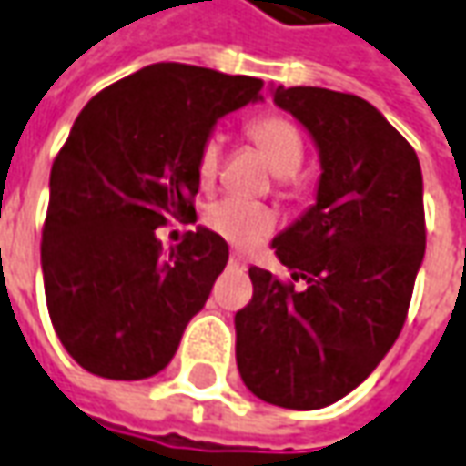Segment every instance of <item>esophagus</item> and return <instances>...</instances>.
Wrapping results in <instances>:
<instances>
[{
    "mask_svg": "<svg viewBox=\"0 0 466 466\" xmlns=\"http://www.w3.org/2000/svg\"><path fill=\"white\" fill-rule=\"evenodd\" d=\"M228 267H230V269L243 271L246 269V261H243V256L240 254H230V258H228Z\"/></svg>",
    "mask_w": 466,
    "mask_h": 466,
    "instance_id": "1",
    "label": "esophagus"
}]
</instances>
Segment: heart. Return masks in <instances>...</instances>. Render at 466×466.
<instances>
[{"label":"heart","instance_id":"1","mask_svg":"<svg viewBox=\"0 0 466 466\" xmlns=\"http://www.w3.org/2000/svg\"><path fill=\"white\" fill-rule=\"evenodd\" d=\"M248 136L258 146V151L264 153V158L269 161L271 171L277 177H292L302 164V156H305L302 136L295 125L279 115H267V117L254 120L248 125ZM220 158H223V143L212 136L202 143L199 156H197L199 182L212 184L220 171ZM205 226L236 248H251L264 236H269L274 228V215L269 208L251 199L223 197L205 210Z\"/></svg>","mask_w":466,"mask_h":466}]
</instances>
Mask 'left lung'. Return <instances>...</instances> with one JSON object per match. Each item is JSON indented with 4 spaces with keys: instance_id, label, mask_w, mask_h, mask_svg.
Instances as JSON below:
<instances>
[{
    "instance_id": "8db88e82",
    "label": "left lung",
    "mask_w": 466,
    "mask_h": 466,
    "mask_svg": "<svg viewBox=\"0 0 466 466\" xmlns=\"http://www.w3.org/2000/svg\"><path fill=\"white\" fill-rule=\"evenodd\" d=\"M313 138L315 202L271 240L292 279L251 267L236 313L243 385L264 402L318 410L359 387L400 336L426 254L423 174L410 143L367 99L271 86Z\"/></svg>"
}]
</instances>
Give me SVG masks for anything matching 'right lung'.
Returning <instances> with one entry per match:
<instances>
[{
	"mask_svg": "<svg viewBox=\"0 0 466 466\" xmlns=\"http://www.w3.org/2000/svg\"><path fill=\"white\" fill-rule=\"evenodd\" d=\"M264 81L151 64L86 102L51 168L40 267L53 328L74 361L107 380H146L174 359L187 323L228 264L210 228L164 254L156 228L189 220L197 156L220 117L261 99Z\"/></svg>",
	"mask_w": 466,
	"mask_h": 466,
	"instance_id": "obj_1",
	"label": "right lung"
}]
</instances>
